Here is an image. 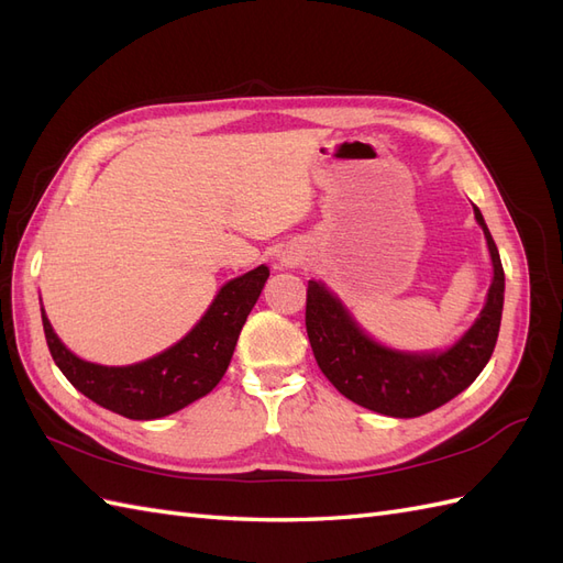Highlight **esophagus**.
Instances as JSON below:
<instances>
[{"label":"esophagus","mask_w":563,"mask_h":563,"mask_svg":"<svg viewBox=\"0 0 563 563\" xmlns=\"http://www.w3.org/2000/svg\"><path fill=\"white\" fill-rule=\"evenodd\" d=\"M284 263H286V265H298V263H300V255L288 253V255H284Z\"/></svg>","instance_id":"34e87169"}]
</instances>
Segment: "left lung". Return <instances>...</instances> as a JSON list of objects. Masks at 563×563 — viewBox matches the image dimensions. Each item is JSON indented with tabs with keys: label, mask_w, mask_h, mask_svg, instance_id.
<instances>
[{
	"label": "left lung",
	"mask_w": 563,
	"mask_h": 563,
	"mask_svg": "<svg viewBox=\"0 0 563 563\" xmlns=\"http://www.w3.org/2000/svg\"><path fill=\"white\" fill-rule=\"evenodd\" d=\"M474 218L488 242L493 284L474 327L441 354H404L373 343L327 286L308 282L305 327L321 373L340 395L383 416L416 418L451 401L484 371L500 331L505 272L498 246L476 207Z\"/></svg>",
	"instance_id": "obj_1"
}]
</instances>
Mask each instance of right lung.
<instances>
[{"mask_svg":"<svg viewBox=\"0 0 563 563\" xmlns=\"http://www.w3.org/2000/svg\"><path fill=\"white\" fill-rule=\"evenodd\" d=\"M269 277L265 265L228 282L207 314L180 343L133 366H100L67 350L42 310L51 356L84 397L131 420L172 416L197 401L225 376L236 338Z\"/></svg>","mask_w":563,"mask_h":563,"instance_id":"obj_1","label":"right lung"}]
</instances>
